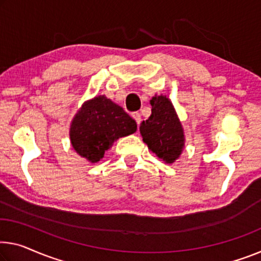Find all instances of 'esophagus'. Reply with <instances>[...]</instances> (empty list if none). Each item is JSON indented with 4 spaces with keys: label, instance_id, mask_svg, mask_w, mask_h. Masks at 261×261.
Returning <instances> with one entry per match:
<instances>
[{
    "label": "esophagus",
    "instance_id": "34e87169",
    "mask_svg": "<svg viewBox=\"0 0 261 261\" xmlns=\"http://www.w3.org/2000/svg\"><path fill=\"white\" fill-rule=\"evenodd\" d=\"M132 117L134 118V120H135L136 123H138V126H139L140 122H141V114H140L139 112H134V113L132 114Z\"/></svg>",
    "mask_w": 261,
    "mask_h": 261
}]
</instances>
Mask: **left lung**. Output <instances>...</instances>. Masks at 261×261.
I'll return each mask as SVG.
<instances>
[{
  "label": "left lung",
  "instance_id": "left-lung-1",
  "mask_svg": "<svg viewBox=\"0 0 261 261\" xmlns=\"http://www.w3.org/2000/svg\"><path fill=\"white\" fill-rule=\"evenodd\" d=\"M151 114L140 125V134L149 150L164 163L171 164L186 147L184 129L169 98L155 94L150 99Z\"/></svg>",
  "mask_w": 261,
  "mask_h": 261
}]
</instances>
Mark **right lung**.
I'll use <instances>...</instances> for the list:
<instances>
[{
  "label": "right lung",
  "mask_w": 261,
  "mask_h": 261,
  "mask_svg": "<svg viewBox=\"0 0 261 261\" xmlns=\"http://www.w3.org/2000/svg\"><path fill=\"white\" fill-rule=\"evenodd\" d=\"M136 122L121 106L105 95L87 100L77 111L70 125V141L75 153L97 163L114 141L136 132Z\"/></svg>",
  "instance_id": "right-lung-1"
}]
</instances>
